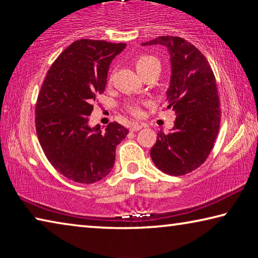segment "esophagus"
Wrapping results in <instances>:
<instances>
[{
  "label": "esophagus",
  "mask_w": 258,
  "mask_h": 258,
  "mask_svg": "<svg viewBox=\"0 0 258 258\" xmlns=\"http://www.w3.org/2000/svg\"><path fill=\"white\" fill-rule=\"evenodd\" d=\"M142 127H145V125L143 124L134 123V124H132V126H131V131H132V132H137V131H140Z\"/></svg>",
  "instance_id": "1"
}]
</instances>
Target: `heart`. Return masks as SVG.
I'll return each instance as SVG.
<instances>
[{"mask_svg":"<svg viewBox=\"0 0 258 258\" xmlns=\"http://www.w3.org/2000/svg\"><path fill=\"white\" fill-rule=\"evenodd\" d=\"M134 64H135V68H137V71L141 74L142 76H145L148 72L151 71V69H154L156 67H160L158 59L150 54L138 55L134 60ZM127 110L130 113H132V115L135 117L141 116V113H142L141 103L132 102V103L127 104Z\"/></svg>","mask_w":258,"mask_h":258,"instance_id":"b5f03b06","label":"heart"}]
</instances>
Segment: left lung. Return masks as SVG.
<instances>
[{"label":"left lung","mask_w":258,"mask_h":258,"mask_svg":"<svg viewBox=\"0 0 258 258\" xmlns=\"http://www.w3.org/2000/svg\"><path fill=\"white\" fill-rule=\"evenodd\" d=\"M156 44L171 54L166 109L176 117L171 132H158L150 156L161 172L181 176L202 166L212 151L220 130V99L211 64L197 47L177 36H159L142 45Z\"/></svg>","instance_id":"1"}]
</instances>
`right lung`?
I'll use <instances>...</instances> for the list:
<instances>
[{
    "mask_svg": "<svg viewBox=\"0 0 258 258\" xmlns=\"http://www.w3.org/2000/svg\"><path fill=\"white\" fill-rule=\"evenodd\" d=\"M125 43L83 38L72 43L52 63L38 93L35 125L47 160L74 182L91 184L107 176L116 147L128 130L113 121L102 132L90 127L93 101L104 92L111 60Z\"/></svg>",
    "mask_w": 258,
    "mask_h": 258,
    "instance_id": "1",
    "label": "right lung"
}]
</instances>
